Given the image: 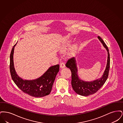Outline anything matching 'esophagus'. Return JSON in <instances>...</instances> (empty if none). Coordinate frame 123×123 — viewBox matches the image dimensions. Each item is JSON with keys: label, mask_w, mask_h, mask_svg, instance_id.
Segmentation results:
<instances>
[{"label": "esophagus", "mask_w": 123, "mask_h": 123, "mask_svg": "<svg viewBox=\"0 0 123 123\" xmlns=\"http://www.w3.org/2000/svg\"><path fill=\"white\" fill-rule=\"evenodd\" d=\"M65 66V64H64V63L63 62H61L60 63V68L62 69V68H64Z\"/></svg>", "instance_id": "obj_1"}]
</instances>
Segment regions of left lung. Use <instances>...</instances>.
Wrapping results in <instances>:
<instances>
[{
  "label": "left lung",
  "instance_id": "8db88e82",
  "mask_svg": "<svg viewBox=\"0 0 123 123\" xmlns=\"http://www.w3.org/2000/svg\"><path fill=\"white\" fill-rule=\"evenodd\" d=\"M98 38L107 51L108 57L105 70L102 77L91 82H86L80 80L77 74V68L75 57L68 59L65 66L69 68L71 72V85L76 93L82 96H88L95 93L104 84L109 74L110 69V54L109 50L103 40L98 36Z\"/></svg>",
  "mask_w": 123,
  "mask_h": 123
}]
</instances>
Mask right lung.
<instances>
[{
    "label": "right lung",
    "instance_id": "right-lung-1",
    "mask_svg": "<svg viewBox=\"0 0 123 123\" xmlns=\"http://www.w3.org/2000/svg\"><path fill=\"white\" fill-rule=\"evenodd\" d=\"M17 43L13 47L10 54V70L13 81L23 92L31 96L40 98L49 94L59 71V65L51 66L42 76L35 80H24L17 75L14 66L13 53Z\"/></svg>",
    "mask_w": 123,
    "mask_h": 123
}]
</instances>
